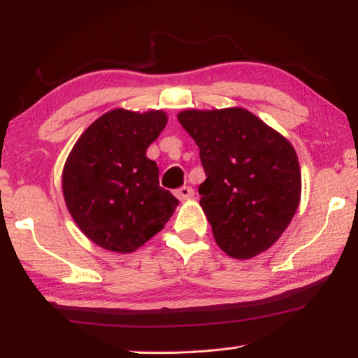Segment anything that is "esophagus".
Listing matches in <instances>:
<instances>
[{"instance_id":"1","label":"esophagus","mask_w":358,"mask_h":358,"mask_svg":"<svg viewBox=\"0 0 358 358\" xmlns=\"http://www.w3.org/2000/svg\"><path fill=\"white\" fill-rule=\"evenodd\" d=\"M175 196H177L180 201H189L194 196V189L191 186H181L180 189L175 191Z\"/></svg>"}]
</instances>
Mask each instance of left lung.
Listing matches in <instances>:
<instances>
[{"label":"left lung","instance_id":"left-lung-1","mask_svg":"<svg viewBox=\"0 0 358 358\" xmlns=\"http://www.w3.org/2000/svg\"><path fill=\"white\" fill-rule=\"evenodd\" d=\"M199 147L207 180L201 207L217 246L251 259L275 245L300 203L301 173L292 145L241 107L177 115Z\"/></svg>","mask_w":358,"mask_h":358}]
</instances>
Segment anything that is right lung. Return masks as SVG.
Masks as SVG:
<instances>
[{
    "instance_id": "1",
    "label": "right lung",
    "mask_w": 358,
    "mask_h": 358,
    "mask_svg": "<svg viewBox=\"0 0 358 358\" xmlns=\"http://www.w3.org/2000/svg\"><path fill=\"white\" fill-rule=\"evenodd\" d=\"M167 124L162 110L113 108L78 137L63 169V196L78 229L107 251L128 254L155 237L178 201L159 186L147 148Z\"/></svg>"
}]
</instances>
